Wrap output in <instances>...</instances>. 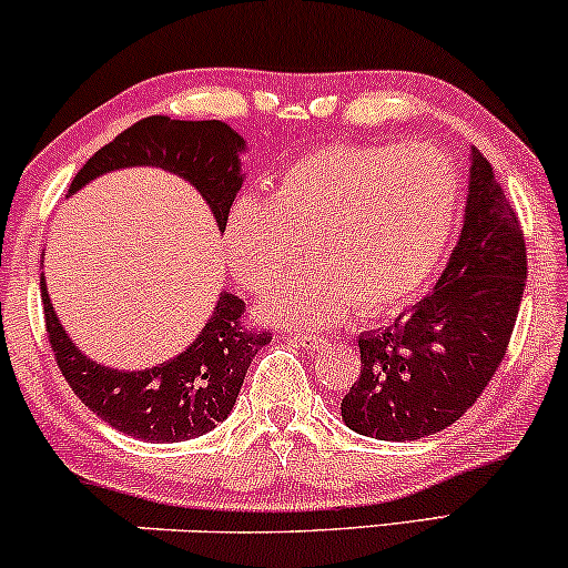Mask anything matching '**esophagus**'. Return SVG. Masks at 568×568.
<instances>
[{
  "instance_id": "1",
  "label": "esophagus",
  "mask_w": 568,
  "mask_h": 568,
  "mask_svg": "<svg viewBox=\"0 0 568 568\" xmlns=\"http://www.w3.org/2000/svg\"><path fill=\"white\" fill-rule=\"evenodd\" d=\"M291 338L304 349H317L323 344V336H315V334H293Z\"/></svg>"
}]
</instances>
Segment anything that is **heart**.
Returning a JSON list of instances; mask_svg holds the SVG:
<instances>
[{"mask_svg": "<svg viewBox=\"0 0 568 568\" xmlns=\"http://www.w3.org/2000/svg\"><path fill=\"white\" fill-rule=\"evenodd\" d=\"M459 181L438 149L338 143L306 152L266 184L262 200H240L224 224L232 275L262 298L270 321L328 328L357 310H397L427 283L452 234Z\"/></svg>", "mask_w": 568, "mask_h": 568, "instance_id": "heart-1", "label": "heart"}]
</instances>
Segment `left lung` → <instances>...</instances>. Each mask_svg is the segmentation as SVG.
Returning a JSON list of instances; mask_svg holds the SVG:
<instances>
[{"label": "left lung", "mask_w": 568, "mask_h": 568, "mask_svg": "<svg viewBox=\"0 0 568 568\" xmlns=\"http://www.w3.org/2000/svg\"><path fill=\"white\" fill-rule=\"evenodd\" d=\"M524 288V230L491 162L473 149L452 258L414 310L357 336L361 379L342 400L344 425L379 440H416L454 425L505 361Z\"/></svg>", "instance_id": "left-lung-1"}]
</instances>
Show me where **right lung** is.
<instances>
[{"label":"right lung","mask_w":568,"mask_h":568,"mask_svg":"<svg viewBox=\"0 0 568 568\" xmlns=\"http://www.w3.org/2000/svg\"><path fill=\"white\" fill-rule=\"evenodd\" d=\"M243 135L221 120H171L146 116L82 165L69 194L109 171L152 165L189 181L205 197L224 232L240 186ZM44 328L69 387L93 414L130 438L179 443L211 433L232 414L247 366L270 344V331L247 328L245 304L234 293H221L211 321L181 355L143 371H120L90 361L71 342L50 304L42 277Z\"/></svg>","instance_id":"add662e5"}]
</instances>
